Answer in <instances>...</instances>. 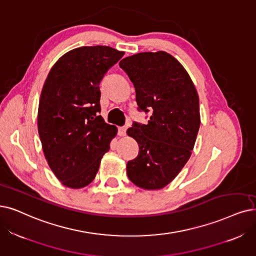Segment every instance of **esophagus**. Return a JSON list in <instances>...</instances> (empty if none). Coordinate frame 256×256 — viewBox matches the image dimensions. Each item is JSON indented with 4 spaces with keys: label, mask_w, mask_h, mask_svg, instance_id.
<instances>
[{
    "label": "esophagus",
    "mask_w": 256,
    "mask_h": 256,
    "mask_svg": "<svg viewBox=\"0 0 256 256\" xmlns=\"http://www.w3.org/2000/svg\"><path fill=\"white\" fill-rule=\"evenodd\" d=\"M126 131H127V127H118V134L120 136H126Z\"/></svg>",
    "instance_id": "esophagus-1"
}]
</instances>
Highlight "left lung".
<instances>
[{
    "instance_id": "1",
    "label": "left lung",
    "mask_w": 256,
    "mask_h": 256,
    "mask_svg": "<svg viewBox=\"0 0 256 256\" xmlns=\"http://www.w3.org/2000/svg\"><path fill=\"white\" fill-rule=\"evenodd\" d=\"M120 67L134 83L138 111L151 110L147 124L134 122L127 134L138 154L127 162V176L140 188L162 189L188 162L200 129V100L178 60L165 51L122 58Z\"/></svg>"
}]
</instances>
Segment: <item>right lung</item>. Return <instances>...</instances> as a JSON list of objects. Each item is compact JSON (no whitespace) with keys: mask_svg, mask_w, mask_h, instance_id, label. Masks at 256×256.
<instances>
[{"mask_svg":"<svg viewBox=\"0 0 256 256\" xmlns=\"http://www.w3.org/2000/svg\"><path fill=\"white\" fill-rule=\"evenodd\" d=\"M124 56L108 46L69 51L49 71L40 94L38 130L50 169L66 187L92 182L116 127L100 112V83Z\"/></svg>","mask_w":256,"mask_h":256,"instance_id":"add662e5","label":"right lung"}]
</instances>
